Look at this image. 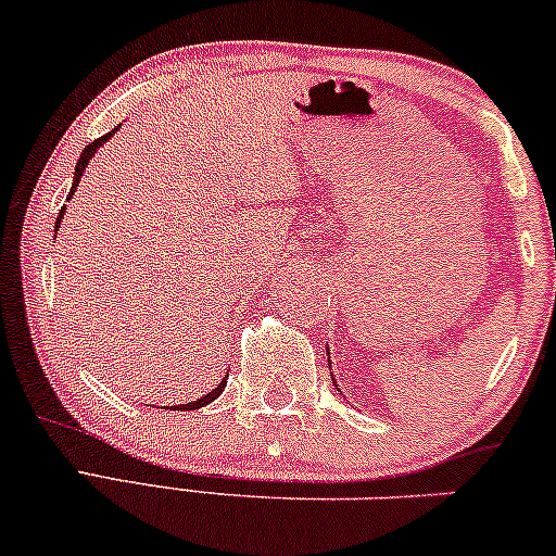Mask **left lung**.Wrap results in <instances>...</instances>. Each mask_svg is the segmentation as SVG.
I'll return each mask as SVG.
<instances>
[{"instance_id":"1","label":"left lung","mask_w":556,"mask_h":556,"mask_svg":"<svg viewBox=\"0 0 556 556\" xmlns=\"http://www.w3.org/2000/svg\"><path fill=\"white\" fill-rule=\"evenodd\" d=\"M331 380H334V378H331Z\"/></svg>"}]
</instances>
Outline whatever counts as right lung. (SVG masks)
<instances>
[{
  "label": "right lung",
  "mask_w": 556,
  "mask_h": 556,
  "mask_svg": "<svg viewBox=\"0 0 556 556\" xmlns=\"http://www.w3.org/2000/svg\"><path fill=\"white\" fill-rule=\"evenodd\" d=\"M117 132V129H112V132H106V135H102L99 137V140H93L91 146H86L84 148V153H81V157H78V163H76V170H74V184H71V191H68V199L74 197L76 193V186H78V181H81V176H84V170H86V165H89V161L93 157V153H97L99 148L104 146L106 140H110V137ZM63 212H66V206H61V212H58V219H55V229L61 227V219H63ZM227 378H229V372L225 375V378H222V383L214 388V391H208L204 399H199V401H191V403H184V406H176V410L178 408H186V410H197V408H201V406H206V403H212L214 399H219L222 395V391H225V386H227Z\"/></svg>",
  "instance_id": "add662e5"
}]
</instances>
